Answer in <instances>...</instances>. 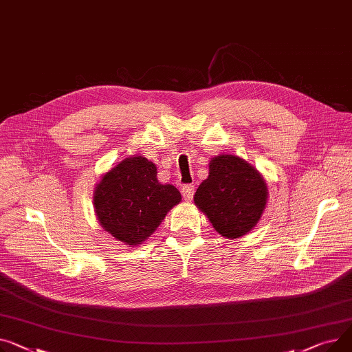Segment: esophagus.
Listing matches in <instances>:
<instances>
[{
	"label": "esophagus",
	"instance_id": "esophagus-1",
	"mask_svg": "<svg viewBox=\"0 0 352 352\" xmlns=\"http://www.w3.org/2000/svg\"><path fill=\"white\" fill-rule=\"evenodd\" d=\"M195 195V186L193 184H184L182 188V196L186 201H190Z\"/></svg>",
	"mask_w": 352,
	"mask_h": 352
}]
</instances>
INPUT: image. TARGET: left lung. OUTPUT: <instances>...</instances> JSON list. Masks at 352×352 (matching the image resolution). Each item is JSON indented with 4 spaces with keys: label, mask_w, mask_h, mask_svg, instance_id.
Here are the masks:
<instances>
[{
    "label": "left lung",
    "mask_w": 352,
    "mask_h": 352,
    "mask_svg": "<svg viewBox=\"0 0 352 352\" xmlns=\"http://www.w3.org/2000/svg\"><path fill=\"white\" fill-rule=\"evenodd\" d=\"M196 208L214 230L227 239L252 232L267 206L268 189L263 175L234 155L210 159L209 176L195 193Z\"/></svg>",
    "instance_id": "obj_1"
}]
</instances>
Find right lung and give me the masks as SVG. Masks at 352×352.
<instances>
[{
    "mask_svg": "<svg viewBox=\"0 0 352 352\" xmlns=\"http://www.w3.org/2000/svg\"><path fill=\"white\" fill-rule=\"evenodd\" d=\"M180 201L173 184L157 180L156 164L139 155L102 175L94 190V209L102 229L129 247L149 239Z\"/></svg>",
    "mask_w": 352,
    "mask_h": 352,
    "instance_id": "obj_1",
    "label": "right lung"
}]
</instances>
